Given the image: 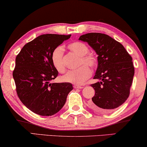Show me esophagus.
Segmentation results:
<instances>
[{
	"label": "esophagus",
	"mask_w": 147,
	"mask_h": 147,
	"mask_svg": "<svg viewBox=\"0 0 147 147\" xmlns=\"http://www.w3.org/2000/svg\"><path fill=\"white\" fill-rule=\"evenodd\" d=\"M74 88H75V89H82V88H83V87L81 86H78V85H74Z\"/></svg>",
	"instance_id": "esophagus-1"
}]
</instances>
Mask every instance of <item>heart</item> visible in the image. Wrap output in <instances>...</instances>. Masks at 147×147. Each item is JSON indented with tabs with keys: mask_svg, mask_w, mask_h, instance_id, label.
I'll list each match as a JSON object with an SVG mask.
<instances>
[{
	"mask_svg": "<svg viewBox=\"0 0 147 147\" xmlns=\"http://www.w3.org/2000/svg\"><path fill=\"white\" fill-rule=\"evenodd\" d=\"M68 49L79 57H81L80 65L84 63L91 67L96 66L97 58L94 54L88 53L89 49L85 43L82 42H74L68 45ZM63 48L59 46L53 50L51 54L52 63L55 69L59 73H63L65 71L63 59ZM86 65H82L77 69L68 71L62 77V80L65 82L78 85L84 84L91 76V71Z\"/></svg>",
	"mask_w": 147,
	"mask_h": 147,
	"instance_id": "b5f03b06",
	"label": "heart"
}]
</instances>
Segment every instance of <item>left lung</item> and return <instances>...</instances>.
I'll list each match as a JSON object with an SVG mask.
<instances>
[{
  "mask_svg": "<svg viewBox=\"0 0 147 147\" xmlns=\"http://www.w3.org/2000/svg\"><path fill=\"white\" fill-rule=\"evenodd\" d=\"M79 40L87 42L98 55V67L92 84L95 95L90 107L95 112L113 111L127 100L134 74L132 59L121 43L106 34L90 33Z\"/></svg>",
  "mask_w": 147,
  "mask_h": 147,
  "instance_id": "left-lung-1",
  "label": "left lung"
}]
</instances>
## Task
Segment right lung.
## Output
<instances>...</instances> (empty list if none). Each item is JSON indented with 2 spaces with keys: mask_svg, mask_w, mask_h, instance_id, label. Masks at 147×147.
Returning <instances> with one entry per match:
<instances>
[{
  "mask_svg": "<svg viewBox=\"0 0 147 147\" xmlns=\"http://www.w3.org/2000/svg\"><path fill=\"white\" fill-rule=\"evenodd\" d=\"M71 35L45 34L29 42L16 57L13 76L19 99L28 109L41 116H52L65 104L71 84L51 83L58 75L52 52Z\"/></svg>",
  "mask_w": 147,
  "mask_h": 147,
  "instance_id": "add662e5",
  "label": "right lung"
}]
</instances>
